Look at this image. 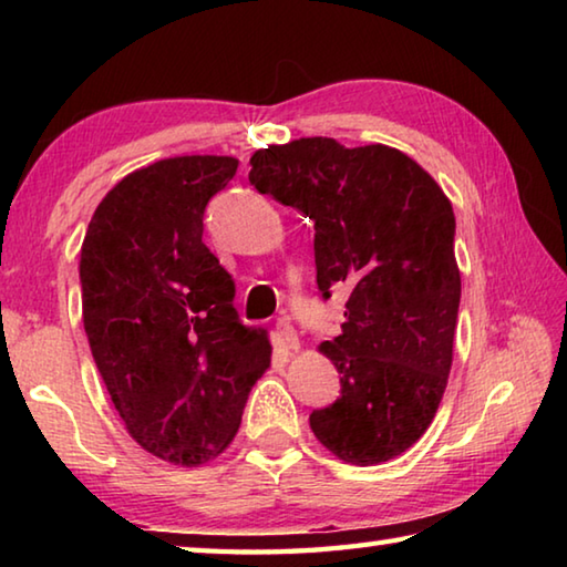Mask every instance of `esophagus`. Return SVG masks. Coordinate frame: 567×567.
Instances as JSON below:
<instances>
[{"label": "esophagus", "mask_w": 567, "mask_h": 567, "mask_svg": "<svg viewBox=\"0 0 567 567\" xmlns=\"http://www.w3.org/2000/svg\"><path fill=\"white\" fill-rule=\"evenodd\" d=\"M275 328H277V334H280L287 348H290V350L300 348V340H297V332H295V328H292L290 322H287V320H277Z\"/></svg>", "instance_id": "obj_1"}]
</instances>
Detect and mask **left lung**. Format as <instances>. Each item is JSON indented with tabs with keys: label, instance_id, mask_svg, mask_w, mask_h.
<instances>
[{
	"label": "left lung",
	"instance_id": "obj_1",
	"mask_svg": "<svg viewBox=\"0 0 567 567\" xmlns=\"http://www.w3.org/2000/svg\"><path fill=\"white\" fill-rule=\"evenodd\" d=\"M249 165L257 192L315 223L324 300L350 290L342 332L320 344L342 390L312 410V433L344 463H388L422 437L447 388L460 307L453 205L388 145L302 137L257 150Z\"/></svg>",
	"mask_w": 567,
	"mask_h": 567
}]
</instances>
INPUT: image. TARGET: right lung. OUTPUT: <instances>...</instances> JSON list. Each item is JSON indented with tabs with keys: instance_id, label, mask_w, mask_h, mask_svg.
Returning <instances> with one entry per match:
<instances>
[{
	"instance_id": "obj_1",
	"label": "right lung",
	"mask_w": 567,
	"mask_h": 567,
	"mask_svg": "<svg viewBox=\"0 0 567 567\" xmlns=\"http://www.w3.org/2000/svg\"><path fill=\"white\" fill-rule=\"evenodd\" d=\"M237 165L187 155L134 169L82 243V320L100 375L127 433L182 467L233 443L270 368L267 332L239 322L233 277L203 243L205 207Z\"/></svg>"
}]
</instances>
